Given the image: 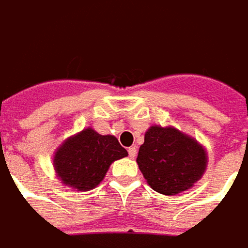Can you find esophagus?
<instances>
[{"mask_svg": "<svg viewBox=\"0 0 248 248\" xmlns=\"http://www.w3.org/2000/svg\"><path fill=\"white\" fill-rule=\"evenodd\" d=\"M127 152H129V156H130V158H134V156L137 155V148H136V147H130V148L127 150Z\"/></svg>", "mask_w": 248, "mask_h": 248, "instance_id": "34e87169", "label": "esophagus"}]
</instances>
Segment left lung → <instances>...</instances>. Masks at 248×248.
Returning a JSON list of instances; mask_svg holds the SVG:
<instances>
[{
	"label": "left lung",
	"instance_id": "obj_1",
	"mask_svg": "<svg viewBox=\"0 0 248 248\" xmlns=\"http://www.w3.org/2000/svg\"><path fill=\"white\" fill-rule=\"evenodd\" d=\"M207 156L192 137L174 127L151 126L139 150L137 163L150 186L163 195L189 189L206 170Z\"/></svg>",
	"mask_w": 248,
	"mask_h": 248
}]
</instances>
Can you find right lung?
<instances>
[{
    "label": "right lung",
    "instance_id": "add662e5",
    "mask_svg": "<svg viewBox=\"0 0 248 248\" xmlns=\"http://www.w3.org/2000/svg\"><path fill=\"white\" fill-rule=\"evenodd\" d=\"M127 156V151L114 136H101L85 129L70 137L56 151L55 169L60 180L78 191L96 188L109 165Z\"/></svg>",
    "mask_w": 248,
    "mask_h": 248
}]
</instances>
